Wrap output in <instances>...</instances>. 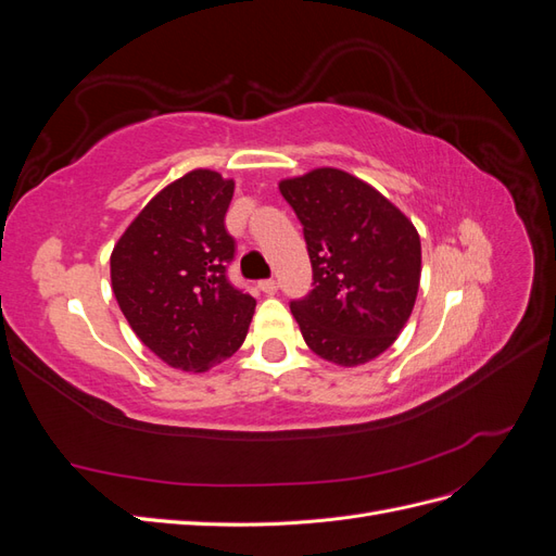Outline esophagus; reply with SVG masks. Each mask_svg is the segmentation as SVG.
<instances>
[{"label":"esophagus","instance_id":"34e87169","mask_svg":"<svg viewBox=\"0 0 556 556\" xmlns=\"http://www.w3.org/2000/svg\"><path fill=\"white\" fill-rule=\"evenodd\" d=\"M260 290L264 294H276L278 292V282L274 278H266V280H260Z\"/></svg>","mask_w":556,"mask_h":556}]
</instances>
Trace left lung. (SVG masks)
<instances>
[{
  "instance_id": "obj_1",
  "label": "left lung",
  "mask_w": 556,
  "mask_h": 556,
  "mask_svg": "<svg viewBox=\"0 0 556 556\" xmlns=\"http://www.w3.org/2000/svg\"><path fill=\"white\" fill-rule=\"evenodd\" d=\"M313 266V290L290 301L308 348L357 366L390 348L415 306L422 248L413 223L371 185L341 169L282 180Z\"/></svg>"
}]
</instances>
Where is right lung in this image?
Here are the masks:
<instances>
[{"instance_id": "add662e5", "label": "right lung", "mask_w": 556, "mask_h": 556, "mask_svg": "<svg viewBox=\"0 0 556 556\" xmlns=\"http://www.w3.org/2000/svg\"><path fill=\"white\" fill-rule=\"evenodd\" d=\"M233 180L197 169L148 201L111 255V282L141 343L201 374L241 348L257 301L227 278L237 241L225 227Z\"/></svg>"}]
</instances>
